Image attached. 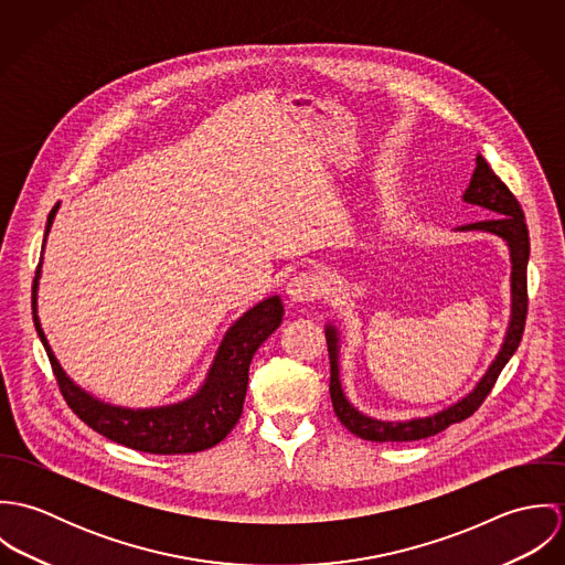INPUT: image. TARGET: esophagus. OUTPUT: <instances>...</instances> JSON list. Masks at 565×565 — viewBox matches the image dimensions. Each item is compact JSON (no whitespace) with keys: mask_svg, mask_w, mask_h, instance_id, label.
<instances>
[{"mask_svg":"<svg viewBox=\"0 0 565 565\" xmlns=\"http://www.w3.org/2000/svg\"><path fill=\"white\" fill-rule=\"evenodd\" d=\"M322 294V282L313 271H298L287 285L291 302H313Z\"/></svg>","mask_w":565,"mask_h":565,"instance_id":"esophagus-1","label":"esophagus"}]
</instances>
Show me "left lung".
Instances as JSON below:
<instances>
[{
  "label": "left lung",
  "instance_id": "obj_1",
  "mask_svg": "<svg viewBox=\"0 0 565 565\" xmlns=\"http://www.w3.org/2000/svg\"><path fill=\"white\" fill-rule=\"evenodd\" d=\"M463 202L477 204L484 209L491 217L483 222L466 224L457 231H483L491 233L509 245L511 254V322L507 328L504 341L495 359L491 361L489 370L484 372L483 379L477 383V387L461 398L459 403L428 415V417H415L408 422H383L363 415L352 404L348 403L341 381H339V334L334 326H326V343L330 354V401L332 408L339 417V422L356 437L367 441H415L426 439L430 435H437L446 430L450 424L461 422L470 417L481 404L487 394L495 385L502 367L509 363L513 352L520 345L524 323H526V309H529V294H526V265H529V228L524 222V211L515 195L509 191V186L491 171L483 157H477V169L472 173L470 186L463 193Z\"/></svg>",
  "mask_w": 565,
  "mask_h": 565
}]
</instances>
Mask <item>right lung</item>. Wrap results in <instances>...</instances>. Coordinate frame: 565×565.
Returning a JSON list of instances; mask_svg holds the SVG:
<instances>
[{
	"label": "right lung",
	"mask_w": 565,
	"mask_h": 565,
	"mask_svg": "<svg viewBox=\"0 0 565 565\" xmlns=\"http://www.w3.org/2000/svg\"><path fill=\"white\" fill-rule=\"evenodd\" d=\"M56 211L58 204L50 211L45 239L50 235ZM39 278L41 263L32 285V313L36 332L50 356L63 398L95 433L126 448L150 455L200 452L220 444L235 428V424L242 417L252 356L258 350V345L280 326L285 316V307L278 296H271L252 307L247 313H243L222 339V345L215 354V361L209 370L204 385L189 401L157 408H124L99 403L97 398L86 394L65 374V370L56 361L36 316Z\"/></svg>",
	"instance_id": "add662e5"
}]
</instances>
